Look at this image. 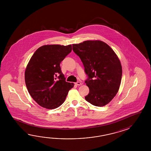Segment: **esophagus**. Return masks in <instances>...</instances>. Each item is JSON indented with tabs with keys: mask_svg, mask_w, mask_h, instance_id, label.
Returning a JSON list of instances; mask_svg holds the SVG:
<instances>
[{
	"mask_svg": "<svg viewBox=\"0 0 151 151\" xmlns=\"http://www.w3.org/2000/svg\"><path fill=\"white\" fill-rule=\"evenodd\" d=\"M75 84L77 85V86H80V85H82V83H81L80 82H79V81H78L77 83H76Z\"/></svg>",
	"mask_w": 151,
	"mask_h": 151,
	"instance_id": "34e87169",
	"label": "esophagus"
}]
</instances>
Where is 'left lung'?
I'll return each mask as SVG.
<instances>
[{
	"instance_id": "left-lung-1",
	"label": "left lung",
	"mask_w": 151,
	"mask_h": 151,
	"mask_svg": "<svg viewBox=\"0 0 151 151\" xmlns=\"http://www.w3.org/2000/svg\"><path fill=\"white\" fill-rule=\"evenodd\" d=\"M79 57L87 78L85 83L89 93L85 97L94 106H105L118 92L122 77V67L115 52L99 40H87L72 45Z\"/></svg>"
}]
</instances>
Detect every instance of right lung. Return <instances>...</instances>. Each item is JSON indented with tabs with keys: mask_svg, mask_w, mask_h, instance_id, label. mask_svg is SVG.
<instances>
[{
	"mask_svg": "<svg viewBox=\"0 0 151 151\" xmlns=\"http://www.w3.org/2000/svg\"><path fill=\"white\" fill-rule=\"evenodd\" d=\"M72 51V45H44L33 55L25 72L29 94L40 106L54 109L65 101L74 83L66 81L60 64Z\"/></svg>",
	"mask_w": 151,
	"mask_h": 151,
	"instance_id": "right-lung-1",
	"label": "right lung"
}]
</instances>
